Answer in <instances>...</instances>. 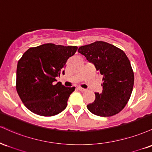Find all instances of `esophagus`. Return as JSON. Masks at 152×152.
<instances>
[{
	"mask_svg": "<svg viewBox=\"0 0 152 152\" xmlns=\"http://www.w3.org/2000/svg\"><path fill=\"white\" fill-rule=\"evenodd\" d=\"M78 90H79L80 91H81V92H85V91L87 90L86 89H84V88H83V87H78Z\"/></svg>",
	"mask_w": 152,
	"mask_h": 152,
	"instance_id": "34e87169",
	"label": "esophagus"
}]
</instances>
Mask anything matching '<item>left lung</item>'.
I'll return each instance as SVG.
<instances>
[{
	"instance_id": "8db88e82",
	"label": "left lung",
	"mask_w": 152,
	"mask_h": 152,
	"mask_svg": "<svg viewBox=\"0 0 152 152\" xmlns=\"http://www.w3.org/2000/svg\"><path fill=\"white\" fill-rule=\"evenodd\" d=\"M78 53L95 66L103 77L102 92H95V100L87 109L99 117H111L122 111L133 90L134 76L129 60L124 52L113 45L96 41L81 46Z\"/></svg>"
}]
</instances>
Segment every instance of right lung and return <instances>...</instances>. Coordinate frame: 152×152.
Wrapping results in <instances>:
<instances>
[{
  "label": "right lung",
  "mask_w": 152,
  "mask_h": 152,
  "mask_svg": "<svg viewBox=\"0 0 152 152\" xmlns=\"http://www.w3.org/2000/svg\"><path fill=\"white\" fill-rule=\"evenodd\" d=\"M77 50V46L47 43L30 48L23 55L17 65L16 90L30 111L51 117L66 108L75 87L55 84V77L65 75L66 62Z\"/></svg>",
  "instance_id": "obj_1"
}]
</instances>
